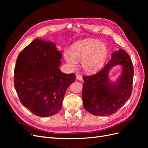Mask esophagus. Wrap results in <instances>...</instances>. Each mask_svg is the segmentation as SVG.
Wrapping results in <instances>:
<instances>
[{"label": "esophagus", "instance_id": "34e87169", "mask_svg": "<svg viewBox=\"0 0 148 148\" xmlns=\"http://www.w3.org/2000/svg\"><path fill=\"white\" fill-rule=\"evenodd\" d=\"M76 78H77V79L78 80H79V81H80V82L83 81V78H82V77L81 75H77V77H76Z\"/></svg>", "mask_w": 148, "mask_h": 148}]
</instances>
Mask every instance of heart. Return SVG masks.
I'll return each mask as SVG.
<instances>
[{
  "label": "heart",
  "mask_w": 148,
  "mask_h": 148,
  "mask_svg": "<svg viewBox=\"0 0 148 148\" xmlns=\"http://www.w3.org/2000/svg\"><path fill=\"white\" fill-rule=\"evenodd\" d=\"M64 56L71 69L77 66L82 62V68L88 73H95L104 66L108 56V50L105 44L96 39H86L75 43L71 51L65 50Z\"/></svg>",
  "instance_id": "heart-1"
}]
</instances>
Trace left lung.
<instances>
[{
  "mask_svg": "<svg viewBox=\"0 0 148 148\" xmlns=\"http://www.w3.org/2000/svg\"><path fill=\"white\" fill-rule=\"evenodd\" d=\"M122 64L118 83L110 84L108 73L112 66ZM134 69L130 57L122 49L112 53L104 68L95 75L83 76L82 98L84 109L92 115H110L115 113L130 97Z\"/></svg>",
  "mask_w": 148,
  "mask_h": 148,
  "instance_id": "8db88e82",
  "label": "left lung"
}]
</instances>
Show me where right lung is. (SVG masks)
<instances>
[{"mask_svg": "<svg viewBox=\"0 0 148 148\" xmlns=\"http://www.w3.org/2000/svg\"><path fill=\"white\" fill-rule=\"evenodd\" d=\"M62 54L52 42L34 39L16 59L14 86L21 103L33 114L49 117L60 110L74 73L59 70Z\"/></svg>", "mask_w": 148, "mask_h": 148, "instance_id": "add662e5", "label": "right lung"}]
</instances>
